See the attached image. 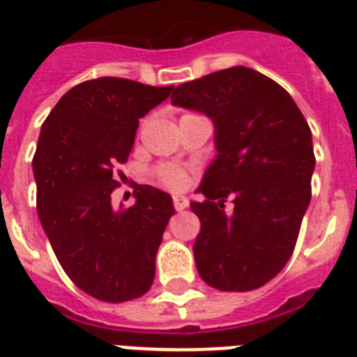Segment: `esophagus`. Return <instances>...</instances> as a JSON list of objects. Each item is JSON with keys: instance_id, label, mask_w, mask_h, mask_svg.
<instances>
[{"instance_id": "34e87169", "label": "esophagus", "mask_w": 357, "mask_h": 357, "mask_svg": "<svg viewBox=\"0 0 357 357\" xmlns=\"http://www.w3.org/2000/svg\"><path fill=\"white\" fill-rule=\"evenodd\" d=\"M174 208L178 209V211H183V209L189 208V200L185 197H174Z\"/></svg>"}]
</instances>
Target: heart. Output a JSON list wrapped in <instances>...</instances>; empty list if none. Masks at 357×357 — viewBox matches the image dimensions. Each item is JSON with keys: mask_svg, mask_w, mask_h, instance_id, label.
<instances>
[{"mask_svg": "<svg viewBox=\"0 0 357 357\" xmlns=\"http://www.w3.org/2000/svg\"><path fill=\"white\" fill-rule=\"evenodd\" d=\"M155 176H157V181L162 187H167L170 190H181L189 183L187 170H183L181 167H176V165H160Z\"/></svg>", "mask_w": 357, "mask_h": 357, "instance_id": "b5f03b06", "label": "heart"}]
</instances>
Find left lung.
Here are the masks:
<instances>
[{"label":"left lung","mask_w":357,"mask_h":357,"mask_svg":"<svg viewBox=\"0 0 357 357\" xmlns=\"http://www.w3.org/2000/svg\"><path fill=\"white\" fill-rule=\"evenodd\" d=\"M170 99L215 125L217 155L198 187L206 200L190 202L198 273L225 292L264 287L292 257L311 202V129L287 89L249 67L185 82Z\"/></svg>","instance_id":"left-lung-1"}]
</instances>
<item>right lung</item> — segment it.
Masks as SVG:
<instances>
[{"mask_svg": "<svg viewBox=\"0 0 357 357\" xmlns=\"http://www.w3.org/2000/svg\"><path fill=\"white\" fill-rule=\"evenodd\" d=\"M172 89L112 76L82 82L40 129L33 157L40 225L70 281L100 301L136 299L153 284L155 257L176 213L172 197L136 185L135 204L116 208L112 190L138 119Z\"/></svg>", "mask_w": 357, "mask_h": 357, "instance_id": "right-lung-1", "label": "right lung"}]
</instances>
